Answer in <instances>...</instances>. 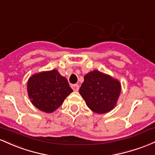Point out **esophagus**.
Wrapping results in <instances>:
<instances>
[{
	"mask_svg": "<svg viewBox=\"0 0 155 155\" xmlns=\"http://www.w3.org/2000/svg\"><path fill=\"white\" fill-rule=\"evenodd\" d=\"M72 88L74 91H78L79 90V86L78 84H74L72 86Z\"/></svg>",
	"mask_w": 155,
	"mask_h": 155,
	"instance_id": "1",
	"label": "esophagus"
}]
</instances>
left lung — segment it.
<instances>
[{"label":"left lung","instance_id":"8db88e82","mask_svg":"<svg viewBox=\"0 0 155 155\" xmlns=\"http://www.w3.org/2000/svg\"><path fill=\"white\" fill-rule=\"evenodd\" d=\"M121 89V83L117 79L94 70L84 76L79 93L93 112L102 114L115 107Z\"/></svg>","mask_w":155,"mask_h":155}]
</instances>
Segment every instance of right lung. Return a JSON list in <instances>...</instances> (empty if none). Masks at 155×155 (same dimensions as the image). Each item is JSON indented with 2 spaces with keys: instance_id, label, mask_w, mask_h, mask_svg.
I'll use <instances>...</instances> for the list:
<instances>
[{
  "instance_id": "right-lung-1",
  "label": "right lung",
  "mask_w": 155,
  "mask_h": 155,
  "mask_svg": "<svg viewBox=\"0 0 155 155\" xmlns=\"http://www.w3.org/2000/svg\"><path fill=\"white\" fill-rule=\"evenodd\" d=\"M27 91L31 103L39 110L50 114L58 109L73 91L67 78L53 69L34 74L29 78Z\"/></svg>"
}]
</instances>
